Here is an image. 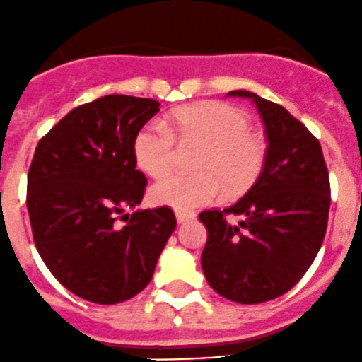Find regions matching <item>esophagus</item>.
I'll return each mask as SVG.
<instances>
[{"label": "esophagus", "mask_w": 362, "mask_h": 362, "mask_svg": "<svg viewBox=\"0 0 362 362\" xmlns=\"http://www.w3.org/2000/svg\"><path fill=\"white\" fill-rule=\"evenodd\" d=\"M177 222L178 224H184V222L191 221V218H194V211H177Z\"/></svg>", "instance_id": "34e87169"}]
</instances>
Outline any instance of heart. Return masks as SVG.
<instances>
[{"instance_id": "b5f03b06", "label": "heart", "mask_w": 362, "mask_h": 362, "mask_svg": "<svg viewBox=\"0 0 362 362\" xmlns=\"http://www.w3.org/2000/svg\"><path fill=\"white\" fill-rule=\"evenodd\" d=\"M170 127L182 144H202L194 175H170L151 187V202L178 211L211 203L224 185L229 194L247 191L261 175L266 159L262 136L250 129L247 113L222 101H202L177 108ZM138 168L159 178L175 160V136L164 124L151 122L138 131L133 144Z\"/></svg>"}]
</instances>
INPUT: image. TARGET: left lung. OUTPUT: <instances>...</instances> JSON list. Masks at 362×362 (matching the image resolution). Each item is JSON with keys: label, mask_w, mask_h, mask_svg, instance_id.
<instances>
[{"label": "left lung", "mask_w": 362, "mask_h": 362, "mask_svg": "<svg viewBox=\"0 0 362 362\" xmlns=\"http://www.w3.org/2000/svg\"><path fill=\"white\" fill-rule=\"evenodd\" d=\"M228 96L252 100L268 147L261 175L242 199L222 211L199 214L208 231L202 268L215 293L257 305L293 289L320 250L331 204L329 173L319 140L286 108L250 90ZM226 214L243 221L229 225Z\"/></svg>", "instance_id": "1"}]
</instances>
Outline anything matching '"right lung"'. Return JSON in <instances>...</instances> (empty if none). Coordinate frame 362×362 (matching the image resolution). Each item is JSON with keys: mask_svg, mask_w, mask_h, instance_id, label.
I'll use <instances>...</instances> for the list:
<instances>
[{"mask_svg": "<svg viewBox=\"0 0 362 362\" xmlns=\"http://www.w3.org/2000/svg\"><path fill=\"white\" fill-rule=\"evenodd\" d=\"M159 107L108 94L73 108L36 145L28 173L35 245L50 273L90 303L115 305L141 293L177 228L168 206L126 214L147 185L134 138Z\"/></svg>", "mask_w": 362, "mask_h": 362, "instance_id": "right-lung-1", "label": "right lung"}]
</instances>
